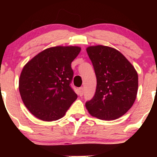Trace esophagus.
<instances>
[{"label": "esophagus", "mask_w": 157, "mask_h": 157, "mask_svg": "<svg viewBox=\"0 0 157 157\" xmlns=\"http://www.w3.org/2000/svg\"><path fill=\"white\" fill-rule=\"evenodd\" d=\"M79 90H80V96H82V95H83L84 88L83 87H80V89H79Z\"/></svg>", "instance_id": "obj_1"}]
</instances>
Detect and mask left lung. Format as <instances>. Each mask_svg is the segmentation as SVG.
I'll return each mask as SVG.
<instances>
[{
  "instance_id": "8db88e82",
  "label": "left lung",
  "mask_w": 157,
  "mask_h": 157,
  "mask_svg": "<svg viewBox=\"0 0 157 157\" xmlns=\"http://www.w3.org/2000/svg\"><path fill=\"white\" fill-rule=\"evenodd\" d=\"M88 55L94 68L97 89L86 102L90 114L103 120H116L131 109L138 90V75L132 64L115 48L89 46Z\"/></svg>"
}]
</instances>
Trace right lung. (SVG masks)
<instances>
[{"mask_svg": "<svg viewBox=\"0 0 157 157\" xmlns=\"http://www.w3.org/2000/svg\"><path fill=\"white\" fill-rule=\"evenodd\" d=\"M78 46L46 48L29 61L19 80L22 100L34 116L44 121L62 118L77 98L70 83L71 62L80 53Z\"/></svg>", "mask_w": 157, "mask_h": 157, "instance_id": "add662e5", "label": "right lung"}]
</instances>
